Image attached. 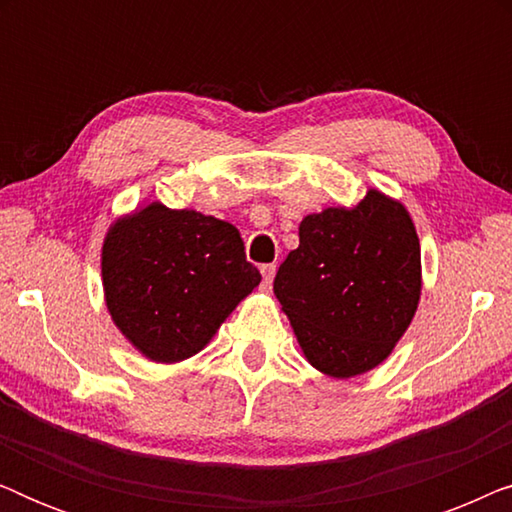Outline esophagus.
Instances as JSON below:
<instances>
[{
  "label": "esophagus",
  "mask_w": 512,
  "mask_h": 512,
  "mask_svg": "<svg viewBox=\"0 0 512 512\" xmlns=\"http://www.w3.org/2000/svg\"><path fill=\"white\" fill-rule=\"evenodd\" d=\"M275 270H277L275 263H268V265H263V268H261V272H263V291H268L272 286V277H275Z\"/></svg>",
  "instance_id": "esophagus-1"
}]
</instances>
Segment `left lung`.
I'll list each match as a JSON object with an SVG mask.
<instances>
[{
    "label": "left lung",
    "mask_w": 512,
    "mask_h": 512,
    "mask_svg": "<svg viewBox=\"0 0 512 512\" xmlns=\"http://www.w3.org/2000/svg\"><path fill=\"white\" fill-rule=\"evenodd\" d=\"M298 237L277 270L275 296L300 349L331 377L368 373L401 340L422 293L408 209L370 188L352 209L305 216Z\"/></svg>",
    "instance_id": "1"
}]
</instances>
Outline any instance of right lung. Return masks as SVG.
Here are the masks:
<instances>
[{"label": "right lung", "mask_w": 512, "mask_h": 512, "mask_svg": "<svg viewBox=\"0 0 512 512\" xmlns=\"http://www.w3.org/2000/svg\"><path fill=\"white\" fill-rule=\"evenodd\" d=\"M261 282L240 230L160 202L118 219L102 247V284L114 324L144 356L184 361Z\"/></svg>", "instance_id": "add662e5"}]
</instances>
